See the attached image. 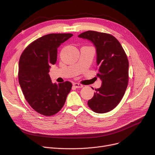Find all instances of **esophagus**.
<instances>
[{"label":"esophagus","mask_w":155,"mask_h":155,"mask_svg":"<svg viewBox=\"0 0 155 155\" xmlns=\"http://www.w3.org/2000/svg\"><path fill=\"white\" fill-rule=\"evenodd\" d=\"M73 87H75V88H82L84 87L83 85L80 84H78V83H73Z\"/></svg>","instance_id":"obj_1"}]
</instances>
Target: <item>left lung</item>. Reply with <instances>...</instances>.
<instances>
[{
  "label": "left lung",
  "mask_w": 155,
  "mask_h": 155,
  "mask_svg": "<svg viewBox=\"0 0 155 155\" xmlns=\"http://www.w3.org/2000/svg\"><path fill=\"white\" fill-rule=\"evenodd\" d=\"M88 39L97 51V63L102 85L95 89L88 105L96 113H105L114 109L126 92L129 79V61L119 41L111 35L88 31L78 36ZM94 90V88H93Z\"/></svg>",
  "instance_id": "1"
}]
</instances>
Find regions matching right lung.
Here are the masks:
<instances>
[{
    "label": "right lung",
    "mask_w": 155,
    "mask_h": 155,
    "mask_svg": "<svg viewBox=\"0 0 155 155\" xmlns=\"http://www.w3.org/2000/svg\"><path fill=\"white\" fill-rule=\"evenodd\" d=\"M73 36L70 33L49 34L28 45L21 55L18 78L22 93L30 106L41 114L53 116L64 105L72 84H53L50 66L57 60L58 48Z\"/></svg>",
    "instance_id": "1"
}]
</instances>
